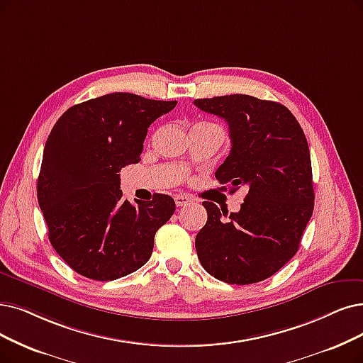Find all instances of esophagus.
Returning <instances> with one entry per match:
<instances>
[{
	"label": "esophagus",
	"mask_w": 363,
	"mask_h": 363,
	"mask_svg": "<svg viewBox=\"0 0 363 363\" xmlns=\"http://www.w3.org/2000/svg\"><path fill=\"white\" fill-rule=\"evenodd\" d=\"M174 201H176V206L177 207H183L186 204H189L191 198L187 196V195H176V196H174Z\"/></svg>",
	"instance_id": "1"
}]
</instances>
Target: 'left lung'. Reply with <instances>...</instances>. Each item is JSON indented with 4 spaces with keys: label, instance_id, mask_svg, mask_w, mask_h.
<instances>
[{
    "label": "left lung",
    "instance_id": "left-lung-1",
    "mask_svg": "<svg viewBox=\"0 0 363 363\" xmlns=\"http://www.w3.org/2000/svg\"><path fill=\"white\" fill-rule=\"evenodd\" d=\"M225 119L232 147L216 179L232 191L249 189L238 213L204 201L207 223L195 238L201 265L229 284L262 281L299 249L314 208L308 143L287 107L234 94L195 99Z\"/></svg>",
    "mask_w": 363,
    "mask_h": 363
}]
</instances>
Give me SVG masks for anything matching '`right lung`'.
Returning a JSON list of instances; mask_svg holds the SVG:
<instances>
[{"mask_svg": "<svg viewBox=\"0 0 363 363\" xmlns=\"http://www.w3.org/2000/svg\"><path fill=\"white\" fill-rule=\"evenodd\" d=\"M177 101L114 92L69 107L46 141L38 204L56 253L83 277L111 281L141 268L176 202L156 194L133 206L122 168L140 162L147 128Z\"/></svg>", "mask_w": 363, "mask_h": 363, "instance_id": "right-lung-1", "label": "right lung"}]
</instances>
